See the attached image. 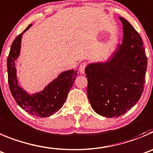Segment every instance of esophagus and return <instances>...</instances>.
Listing matches in <instances>:
<instances>
[{
	"instance_id": "1",
	"label": "esophagus",
	"mask_w": 153,
	"mask_h": 153,
	"mask_svg": "<svg viewBox=\"0 0 153 153\" xmlns=\"http://www.w3.org/2000/svg\"><path fill=\"white\" fill-rule=\"evenodd\" d=\"M86 62H82L79 64V71L81 74H84V71H85V68L86 67Z\"/></svg>"
}]
</instances>
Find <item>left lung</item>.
<instances>
[{
  "label": "left lung",
  "mask_w": 153,
  "mask_h": 153,
  "mask_svg": "<svg viewBox=\"0 0 153 153\" xmlns=\"http://www.w3.org/2000/svg\"><path fill=\"white\" fill-rule=\"evenodd\" d=\"M122 43L105 62L85 69L87 96L92 109L102 116L117 117L134 107L143 92L147 57L142 38L123 17Z\"/></svg>",
  "instance_id": "obj_1"
}]
</instances>
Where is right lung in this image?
Listing matches in <instances>:
<instances>
[{
	"mask_svg": "<svg viewBox=\"0 0 153 153\" xmlns=\"http://www.w3.org/2000/svg\"><path fill=\"white\" fill-rule=\"evenodd\" d=\"M31 26L32 24L29 25L12 43L7 61L8 83L11 94L18 105L32 115L47 117L55 114L64 104L68 92L77 76V71L69 70L64 71L46 86L42 91L33 95L29 94L20 87L16 78L15 64L20 54L22 34Z\"/></svg>",
	"mask_w": 153,
	"mask_h": 153,
	"instance_id": "obj_1",
	"label": "right lung"
}]
</instances>
